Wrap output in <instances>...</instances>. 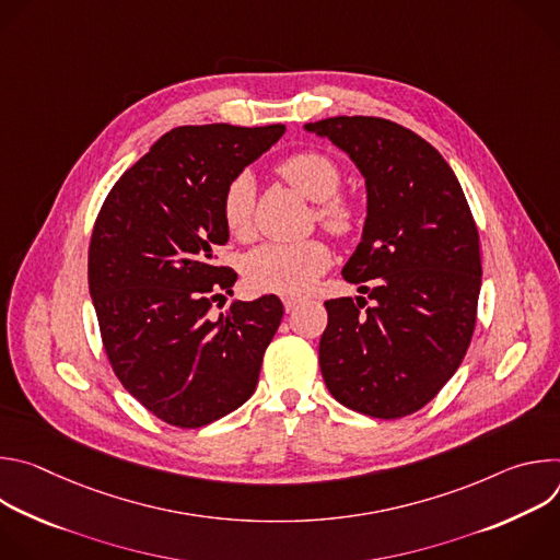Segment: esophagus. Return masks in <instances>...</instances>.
Wrapping results in <instances>:
<instances>
[{
  "label": "esophagus",
  "mask_w": 560,
  "mask_h": 560,
  "mask_svg": "<svg viewBox=\"0 0 560 560\" xmlns=\"http://www.w3.org/2000/svg\"><path fill=\"white\" fill-rule=\"evenodd\" d=\"M299 303H301L299 296H283V307H285V312H292Z\"/></svg>",
  "instance_id": "34e87169"
}]
</instances>
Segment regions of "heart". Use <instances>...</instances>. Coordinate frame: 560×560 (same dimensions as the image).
Returning a JSON list of instances; mask_svg holds the SVG:
<instances>
[{
	"label": "heart",
	"instance_id": "obj_1",
	"mask_svg": "<svg viewBox=\"0 0 560 560\" xmlns=\"http://www.w3.org/2000/svg\"><path fill=\"white\" fill-rule=\"evenodd\" d=\"M277 173L303 197L316 201V219L337 236L352 234L361 221V206L343 195L341 166L322 150H299L281 159ZM255 179L248 173L228 182L221 195V221L232 236L244 238L253 230ZM332 261L322 238L303 242H270L250 250L244 259V277L250 288L270 294L296 296L307 292Z\"/></svg>",
	"mask_w": 560,
	"mask_h": 560
}]
</instances>
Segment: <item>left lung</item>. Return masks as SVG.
Wrapping results in <instances>:
<instances>
[{
    "instance_id": "left-lung-1",
    "label": "left lung",
    "mask_w": 560,
    "mask_h": 560,
    "mask_svg": "<svg viewBox=\"0 0 560 560\" xmlns=\"http://www.w3.org/2000/svg\"><path fill=\"white\" fill-rule=\"evenodd\" d=\"M359 166L368 186L363 238L343 268L366 299L326 301L318 365L346 408L415 415L460 365L481 292L478 228L463 188L434 145L381 117L305 124Z\"/></svg>"
}]
</instances>
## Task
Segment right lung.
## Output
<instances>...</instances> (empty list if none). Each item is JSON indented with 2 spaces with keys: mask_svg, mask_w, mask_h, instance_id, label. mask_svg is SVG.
<instances>
[{
  "mask_svg": "<svg viewBox=\"0 0 560 560\" xmlns=\"http://www.w3.org/2000/svg\"><path fill=\"white\" fill-rule=\"evenodd\" d=\"M283 132V124L173 128L119 177L97 214L89 288L106 357L121 385L168 425L203 428L257 387L283 305L266 294L214 318L212 303L236 281L214 250L228 242V182Z\"/></svg>",
  "mask_w": 560,
  "mask_h": 560,
  "instance_id": "add662e5",
  "label": "right lung"
}]
</instances>
